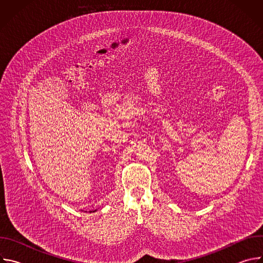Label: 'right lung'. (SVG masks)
<instances>
[{
    "mask_svg": "<svg viewBox=\"0 0 263 263\" xmlns=\"http://www.w3.org/2000/svg\"><path fill=\"white\" fill-rule=\"evenodd\" d=\"M95 211H96V210H95Z\"/></svg>",
    "mask_w": 263,
    "mask_h": 263,
    "instance_id": "obj_1",
    "label": "right lung"
}]
</instances>
